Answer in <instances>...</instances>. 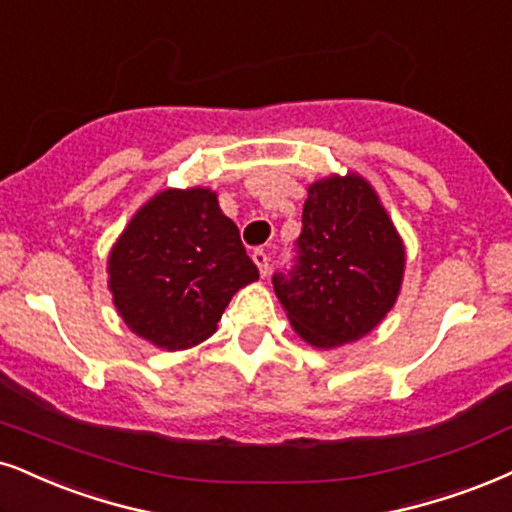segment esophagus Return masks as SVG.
<instances>
[{
  "label": "esophagus",
  "instance_id": "obj_1",
  "mask_svg": "<svg viewBox=\"0 0 512 512\" xmlns=\"http://www.w3.org/2000/svg\"><path fill=\"white\" fill-rule=\"evenodd\" d=\"M251 258H254V263L258 266V273H261V277L268 275V254L263 249H256L254 254H251Z\"/></svg>",
  "mask_w": 512,
  "mask_h": 512
}]
</instances>
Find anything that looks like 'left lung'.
Wrapping results in <instances>:
<instances>
[{"instance_id": "obj_1", "label": "left lung", "mask_w": 512, "mask_h": 512, "mask_svg": "<svg viewBox=\"0 0 512 512\" xmlns=\"http://www.w3.org/2000/svg\"><path fill=\"white\" fill-rule=\"evenodd\" d=\"M299 256L275 273L289 325L315 349L365 337L399 299L406 246L363 175H330L308 185Z\"/></svg>"}]
</instances>
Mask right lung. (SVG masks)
<instances>
[{"label": "right lung", "mask_w": 512, "mask_h": 512, "mask_svg": "<svg viewBox=\"0 0 512 512\" xmlns=\"http://www.w3.org/2000/svg\"><path fill=\"white\" fill-rule=\"evenodd\" d=\"M106 273L123 323L166 351L211 337L232 296L258 280L237 225L208 187L163 189L137 208Z\"/></svg>", "instance_id": "right-lung-1"}]
</instances>
